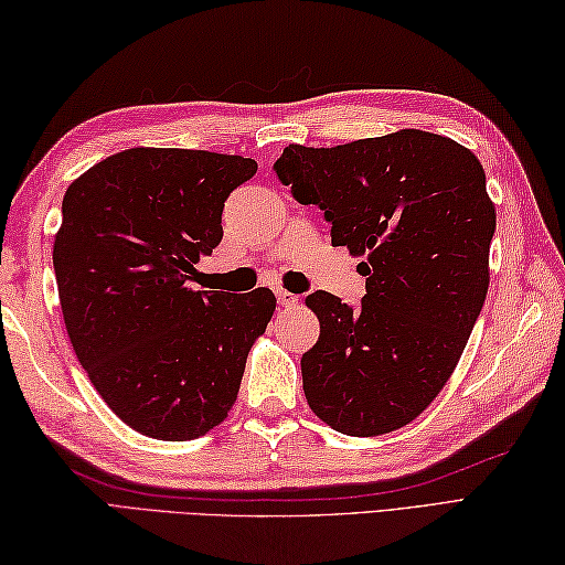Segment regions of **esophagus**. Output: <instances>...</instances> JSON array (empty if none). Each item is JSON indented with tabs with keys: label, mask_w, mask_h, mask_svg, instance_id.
<instances>
[{
	"label": "esophagus",
	"mask_w": 565,
	"mask_h": 565,
	"mask_svg": "<svg viewBox=\"0 0 565 565\" xmlns=\"http://www.w3.org/2000/svg\"><path fill=\"white\" fill-rule=\"evenodd\" d=\"M276 301H279V306L289 308V306L298 303V296L291 294V291H286V289H276Z\"/></svg>",
	"instance_id": "1"
}]
</instances>
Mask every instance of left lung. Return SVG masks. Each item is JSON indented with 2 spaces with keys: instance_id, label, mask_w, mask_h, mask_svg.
<instances>
[{
  "instance_id": "obj_1",
  "label": "left lung",
  "mask_w": 565,
  "mask_h": 565,
  "mask_svg": "<svg viewBox=\"0 0 565 565\" xmlns=\"http://www.w3.org/2000/svg\"><path fill=\"white\" fill-rule=\"evenodd\" d=\"M303 206L326 211L332 245L364 257L362 306L316 291L320 338L301 359L306 401L350 437L401 429L459 364L488 294L495 206L476 154L403 128L334 148H284L274 164Z\"/></svg>"
}]
</instances>
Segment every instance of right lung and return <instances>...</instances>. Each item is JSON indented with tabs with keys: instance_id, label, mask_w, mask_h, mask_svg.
<instances>
[{
	"instance_id": "obj_1",
	"label": "right lung",
	"mask_w": 565,
	"mask_h": 565,
	"mask_svg": "<svg viewBox=\"0 0 565 565\" xmlns=\"http://www.w3.org/2000/svg\"><path fill=\"white\" fill-rule=\"evenodd\" d=\"M239 154L130 148L65 191L53 267L72 350L128 427L186 441L231 411L276 298L194 291L218 247L225 199L255 177Z\"/></svg>"
}]
</instances>
